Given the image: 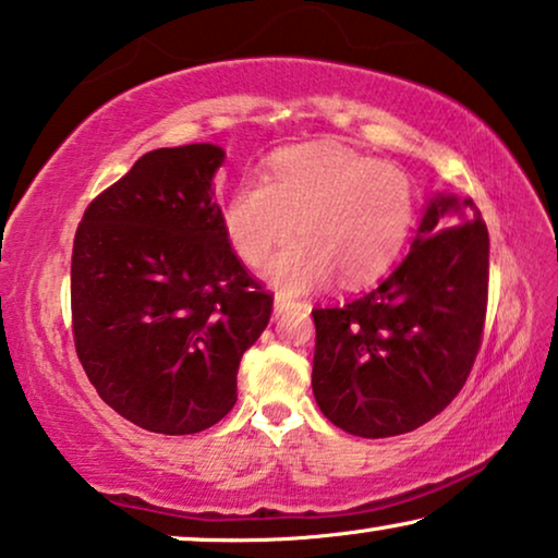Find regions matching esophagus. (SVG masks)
<instances>
[{
    "mask_svg": "<svg viewBox=\"0 0 558 558\" xmlns=\"http://www.w3.org/2000/svg\"><path fill=\"white\" fill-rule=\"evenodd\" d=\"M290 308H308V303H298L293 298L278 293L276 301H272V311H276V316H280V313H286Z\"/></svg>",
    "mask_w": 558,
    "mask_h": 558,
    "instance_id": "34e87169",
    "label": "esophagus"
}]
</instances>
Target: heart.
<instances>
[{
    "label": "heart",
    "mask_w": 558,
    "mask_h": 558,
    "mask_svg": "<svg viewBox=\"0 0 558 558\" xmlns=\"http://www.w3.org/2000/svg\"><path fill=\"white\" fill-rule=\"evenodd\" d=\"M417 190L395 163L351 148L313 144L272 156L268 179H245L225 204L227 238L250 265L288 293L324 286L339 272L347 286L379 278L410 238Z\"/></svg>",
    "instance_id": "obj_1"
}]
</instances>
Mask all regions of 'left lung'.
Here are the masks:
<instances>
[{
	"label": "left lung",
	"instance_id": "1",
	"mask_svg": "<svg viewBox=\"0 0 558 558\" xmlns=\"http://www.w3.org/2000/svg\"><path fill=\"white\" fill-rule=\"evenodd\" d=\"M488 250L473 199L435 194L410 253L379 286L313 311V397L336 427L404 435L458 397L481 349Z\"/></svg>",
	"mask_w": 558,
	"mask_h": 558
}]
</instances>
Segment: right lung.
<instances>
[{
	"instance_id": "obj_1",
	"label": "right lung",
	"mask_w": 558,
	"mask_h": 558,
	"mask_svg": "<svg viewBox=\"0 0 558 558\" xmlns=\"http://www.w3.org/2000/svg\"><path fill=\"white\" fill-rule=\"evenodd\" d=\"M225 148H156L90 202L75 232L77 359L133 425L194 435L238 402L240 359L270 320L215 202Z\"/></svg>"
}]
</instances>
